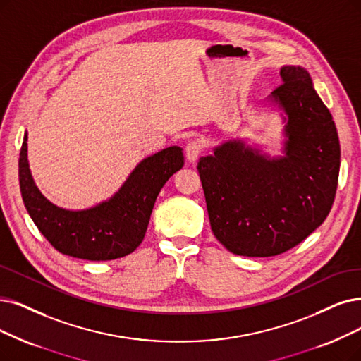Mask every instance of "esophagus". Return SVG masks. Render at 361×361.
I'll return each mask as SVG.
<instances>
[{"label": "esophagus", "mask_w": 361, "mask_h": 361, "mask_svg": "<svg viewBox=\"0 0 361 361\" xmlns=\"http://www.w3.org/2000/svg\"><path fill=\"white\" fill-rule=\"evenodd\" d=\"M200 154H201V145L198 142H190L188 145H186L185 155H186V160L190 163H195L198 160Z\"/></svg>", "instance_id": "esophagus-1"}]
</instances>
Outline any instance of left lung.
I'll list each match as a JSON object with an SVG mask.
<instances>
[{
	"label": "left lung",
	"instance_id": "8db88e82",
	"mask_svg": "<svg viewBox=\"0 0 361 361\" xmlns=\"http://www.w3.org/2000/svg\"><path fill=\"white\" fill-rule=\"evenodd\" d=\"M280 78L264 106L281 118V155L233 137L197 167L213 234L240 256L295 247L324 222L336 194L341 147L331 114L305 68L284 65Z\"/></svg>",
	"mask_w": 361,
	"mask_h": 361
}]
</instances>
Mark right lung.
<instances>
[{"label":"right lung","mask_w":361,"mask_h":361,"mask_svg":"<svg viewBox=\"0 0 361 361\" xmlns=\"http://www.w3.org/2000/svg\"><path fill=\"white\" fill-rule=\"evenodd\" d=\"M180 147L149 155L132 170L118 191L96 206L71 210L41 194L27 161V132L19 158L23 204L51 246L85 261H111L136 250L145 237L155 200L164 183L183 167Z\"/></svg>","instance_id":"obj_1"}]
</instances>
